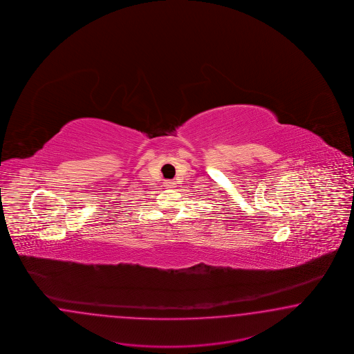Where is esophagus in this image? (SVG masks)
I'll return each instance as SVG.
<instances>
[{"label":"esophagus","mask_w":354,"mask_h":354,"mask_svg":"<svg viewBox=\"0 0 354 354\" xmlns=\"http://www.w3.org/2000/svg\"><path fill=\"white\" fill-rule=\"evenodd\" d=\"M165 187L166 188H175L176 185H175V182H172V180H165Z\"/></svg>","instance_id":"1"}]
</instances>
